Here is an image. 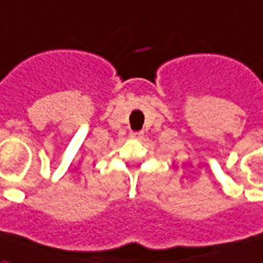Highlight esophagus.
I'll list each match as a JSON object with an SVG mask.
<instances>
[{"label":"esophagus","instance_id":"34e87169","mask_svg":"<svg viewBox=\"0 0 263 263\" xmlns=\"http://www.w3.org/2000/svg\"><path fill=\"white\" fill-rule=\"evenodd\" d=\"M130 136H132V137H134V139H140V137L143 136V133H141V132H132V133H130Z\"/></svg>","mask_w":263,"mask_h":263}]
</instances>
